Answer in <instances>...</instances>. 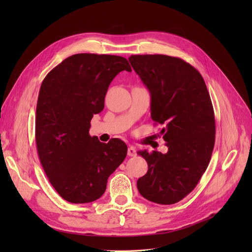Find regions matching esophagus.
Segmentation results:
<instances>
[{"label":"esophagus","instance_id":"esophagus-1","mask_svg":"<svg viewBox=\"0 0 252 252\" xmlns=\"http://www.w3.org/2000/svg\"><path fill=\"white\" fill-rule=\"evenodd\" d=\"M127 155L128 156H136L137 155V150L135 149V147H128L127 149Z\"/></svg>","mask_w":252,"mask_h":252}]
</instances>
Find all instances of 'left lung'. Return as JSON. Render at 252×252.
Returning a JSON list of instances; mask_svg holds the SVG:
<instances>
[{
	"instance_id": "left-lung-1",
	"label": "left lung",
	"mask_w": 252,
	"mask_h": 252,
	"mask_svg": "<svg viewBox=\"0 0 252 252\" xmlns=\"http://www.w3.org/2000/svg\"><path fill=\"white\" fill-rule=\"evenodd\" d=\"M131 67L151 96V118L161 129L165 154L139 151L148 163L137 187L147 200L174 204L197 186L206 170L216 140L213 103L203 77L178 57L131 55Z\"/></svg>"
}]
</instances>
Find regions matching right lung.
<instances>
[{
  "mask_svg": "<svg viewBox=\"0 0 252 252\" xmlns=\"http://www.w3.org/2000/svg\"><path fill=\"white\" fill-rule=\"evenodd\" d=\"M131 71L121 56L81 53L63 60L44 78L39 89L35 143L39 161L57 193L71 203L95 201L127 153L124 141L107 144L91 137L94 114L104 108L112 79Z\"/></svg>",
  "mask_w": 252,
  "mask_h": 252,
  "instance_id": "obj_1",
  "label": "right lung"
}]
</instances>
